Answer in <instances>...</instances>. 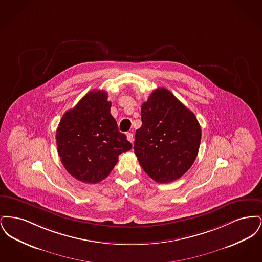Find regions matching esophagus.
I'll list each match as a JSON object with an SVG mask.
<instances>
[{"mask_svg":"<svg viewBox=\"0 0 262 262\" xmlns=\"http://www.w3.org/2000/svg\"><path fill=\"white\" fill-rule=\"evenodd\" d=\"M126 138H127V140H128L129 142L133 143V141H134V135H133L132 133H127V134H126Z\"/></svg>","mask_w":262,"mask_h":262,"instance_id":"obj_1","label":"esophagus"}]
</instances>
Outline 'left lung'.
<instances>
[{"mask_svg":"<svg viewBox=\"0 0 262 262\" xmlns=\"http://www.w3.org/2000/svg\"><path fill=\"white\" fill-rule=\"evenodd\" d=\"M141 121L134 145L140 166L157 183L178 180L199 153L201 129L196 117L162 88L142 104Z\"/></svg>","mask_w":262,"mask_h":262,"instance_id":"1","label":"left lung"}]
</instances>
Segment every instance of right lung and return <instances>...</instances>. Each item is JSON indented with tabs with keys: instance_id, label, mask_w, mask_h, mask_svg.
Instances as JSON below:
<instances>
[{
	"instance_id": "obj_1",
	"label": "right lung",
	"mask_w": 262,
	"mask_h": 262,
	"mask_svg": "<svg viewBox=\"0 0 262 262\" xmlns=\"http://www.w3.org/2000/svg\"><path fill=\"white\" fill-rule=\"evenodd\" d=\"M106 91H90L63 114L57 128V147L63 167L76 180L96 184L108 177L118 156L132 149L119 132Z\"/></svg>"
}]
</instances>
